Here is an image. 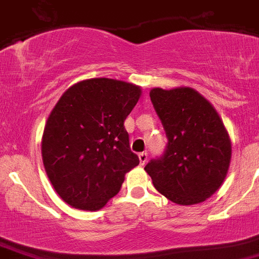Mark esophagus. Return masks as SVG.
<instances>
[{
  "label": "esophagus",
  "mask_w": 259,
  "mask_h": 259,
  "mask_svg": "<svg viewBox=\"0 0 259 259\" xmlns=\"http://www.w3.org/2000/svg\"><path fill=\"white\" fill-rule=\"evenodd\" d=\"M139 160H140V164L144 165L145 163H147V160H148V153L147 152L140 153V154H139Z\"/></svg>",
  "instance_id": "34e87169"
}]
</instances>
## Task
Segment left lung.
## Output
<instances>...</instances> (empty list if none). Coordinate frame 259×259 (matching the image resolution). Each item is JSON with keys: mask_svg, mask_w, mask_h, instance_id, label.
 <instances>
[{"mask_svg": "<svg viewBox=\"0 0 259 259\" xmlns=\"http://www.w3.org/2000/svg\"><path fill=\"white\" fill-rule=\"evenodd\" d=\"M150 100L162 121L168 144L145 172L172 202L195 205L220 188L232 158V142L219 114L190 87L152 89Z\"/></svg>", "mask_w": 259, "mask_h": 259, "instance_id": "8db88e82", "label": "left lung"}]
</instances>
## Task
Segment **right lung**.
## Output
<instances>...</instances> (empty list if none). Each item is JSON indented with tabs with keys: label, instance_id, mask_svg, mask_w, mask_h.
I'll list each match as a JSON object with an SVG mask.
<instances>
[{
	"label": "right lung",
	"instance_id": "1",
	"mask_svg": "<svg viewBox=\"0 0 259 259\" xmlns=\"http://www.w3.org/2000/svg\"><path fill=\"white\" fill-rule=\"evenodd\" d=\"M142 95L139 86L111 78L69 87L50 112L41 140L45 172L64 201L102 209L139 164L124 121Z\"/></svg>",
	"mask_w": 259,
	"mask_h": 259
}]
</instances>
